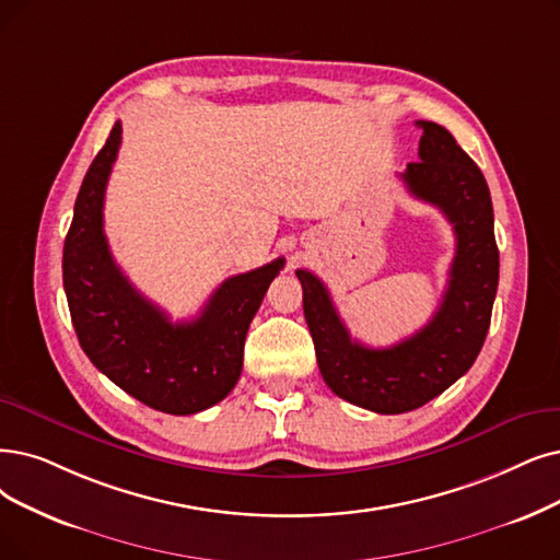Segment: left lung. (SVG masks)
<instances>
[{
  "mask_svg": "<svg viewBox=\"0 0 560 560\" xmlns=\"http://www.w3.org/2000/svg\"><path fill=\"white\" fill-rule=\"evenodd\" d=\"M418 126V163L399 176L413 197L441 209L457 238L448 289L430 324L395 347H365L351 340L324 282L296 271L326 386L374 413L413 411L468 372L485 345L499 287L494 209L480 167L443 126Z\"/></svg>",
  "mask_w": 560,
  "mask_h": 560,
  "instance_id": "1",
  "label": "left lung"
}]
</instances>
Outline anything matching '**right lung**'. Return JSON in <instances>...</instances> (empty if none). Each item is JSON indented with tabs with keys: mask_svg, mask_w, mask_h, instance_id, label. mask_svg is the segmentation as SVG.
Wrapping results in <instances>:
<instances>
[{
	"mask_svg": "<svg viewBox=\"0 0 560 560\" xmlns=\"http://www.w3.org/2000/svg\"><path fill=\"white\" fill-rule=\"evenodd\" d=\"M121 144V121L109 130L80 186L63 243V289L82 351L109 382L142 405L190 416L225 399L243 368V345L278 257L222 282L192 322H170L121 273L103 232L105 188Z\"/></svg>",
	"mask_w": 560,
	"mask_h": 560,
	"instance_id": "1",
	"label": "right lung"
}]
</instances>
